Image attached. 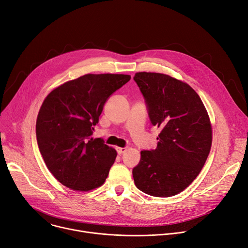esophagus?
Instances as JSON below:
<instances>
[{
  "label": "esophagus",
  "mask_w": 248,
  "mask_h": 248,
  "mask_svg": "<svg viewBox=\"0 0 248 248\" xmlns=\"http://www.w3.org/2000/svg\"><path fill=\"white\" fill-rule=\"evenodd\" d=\"M116 151L119 155H123L124 153L126 152V148H116Z\"/></svg>",
  "instance_id": "obj_1"
}]
</instances>
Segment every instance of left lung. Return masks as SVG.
Listing matches in <instances>:
<instances>
[{"label":"left lung","instance_id":"1","mask_svg":"<svg viewBox=\"0 0 248 248\" xmlns=\"http://www.w3.org/2000/svg\"><path fill=\"white\" fill-rule=\"evenodd\" d=\"M151 124L161 128L155 150L140 152L133 169L139 190L170 197L187 188L203 168L212 142L204 104L190 85L162 73L138 72Z\"/></svg>","mask_w":248,"mask_h":248}]
</instances>
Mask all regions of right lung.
<instances>
[{"mask_svg": "<svg viewBox=\"0 0 248 248\" xmlns=\"http://www.w3.org/2000/svg\"><path fill=\"white\" fill-rule=\"evenodd\" d=\"M129 79L124 74H85L52 90L43 101L36 123L38 147L64 186L89 191L108 178L116 152L91 135L104 104Z\"/></svg>", "mask_w": 248, "mask_h": 248, "instance_id": "add662e5", "label": "right lung"}]
</instances>
